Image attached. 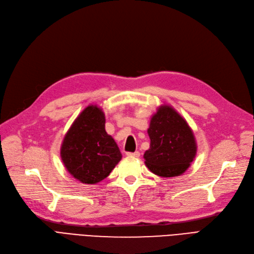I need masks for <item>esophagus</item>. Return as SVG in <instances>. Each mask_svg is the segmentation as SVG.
<instances>
[{"label":"esophagus","mask_w":254,"mask_h":254,"mask_svg":"<svg viewBox=\"0 0 254 254\" xmlns=\"http://www.w3.org/2000/svg\"><path fill=\"white\" fill-rule=\"evenodd\" d=\"M126 154H127V156H130V157H138V156H139V152H138V151H135V152H127Z\"/></svg>","instance_id":"esophagus-1"}]
</instances>
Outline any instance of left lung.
Masks as SVG:
<instances>
[{
    "mask_svg": "<svg viewBox=\"0 0 254 254\" xmlns=\"http://www.w3.org/2000/svg\"><path fill=\"white\" fill-rule=\"evenodd\" d=\"M150 148L144 153L145 164L159 177H179L196 154V142L185 119L171 106L162 105L150 120L147 130Z\"/></svg>",
    "mask_w": 254,
    "mask_h": 254,
    "instance_id": "left-lung-1",
    "label": "left lung"
}]
</instances>
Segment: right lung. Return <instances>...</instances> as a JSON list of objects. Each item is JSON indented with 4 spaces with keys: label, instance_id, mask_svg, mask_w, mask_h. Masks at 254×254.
Masks as SVG:
<instances>
[{
    "label": "right lung",
    "instance_id": "obj_1",
    "mask_svg": "<svg viewBox=\"0 0 254 254\" xmlns=\"http://www.w3.org/2000/svg\"><path fill=\"white\" fill-rule=\"evenodd\" d=\"M67 171L83 184H97L109 176L121 161L115 139L105 130V115L89 105L69 128L61 147Z\"/></svg>",
    "mask_w": 254,
    "mask_h": 254
}]
</instances>
